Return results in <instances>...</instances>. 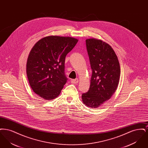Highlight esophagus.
I'll return each mask as SVG.
<instances>
[{
  "label": "esophagus",
  "mask_w": 148,
  "mask_h": 148,
  "mask_svg": "<svg viewBox=\"0 0 148 148\" xmlns=\"http://www.w3.org/2000/svg\"><path fill=\"white\" fill-rule=\"evenodd\" d=\"M79 82V80L78 79H72L71 80V83L73 84H77V83Z\"/></svg>",
  "instance_id": "34e87169"
}]
</instances>
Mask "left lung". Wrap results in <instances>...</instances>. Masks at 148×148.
<instances>
[{"label":"left lung","mask_w":148,"mask_h":148,"mask_svg":"<svg viewBox=\"0 0 148 148\" xmlns=\"http://www.w3.org/2000/svg\"><path fill=\"white\" fill-rule=\"evenodd\" d=\"M92 70L90 85L83 93V103L96 108L109 100L116 91L119 81L120 68L115 51L108 43L94 38L86 40Z\"/></svg>","instance_id":"1"}]
</instances>
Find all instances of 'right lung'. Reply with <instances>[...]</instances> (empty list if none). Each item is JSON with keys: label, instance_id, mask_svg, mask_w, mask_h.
I'll return each instance as SVG.
<instances>
[{"label": "right lung", "instance_id": "add662e5", "mask_svg": "<svg viewBox=\"0 0 148 148\" xmlns=\"http://www.w3.org/2000/svg\"><path fill=\"white\" fill-rule=\"evenodd\" d=\"M77 42L74 38L52 35L34 45L28 58L27 74L32 89L39 97L48 100L59 96L68 80L65 56Z\"/></svg>", "mask_w": 148, "mask_h": 148}]
</instances>
